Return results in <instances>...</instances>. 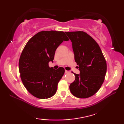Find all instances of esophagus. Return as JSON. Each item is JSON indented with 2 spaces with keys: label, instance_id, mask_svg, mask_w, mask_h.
<instances>
[{
  "label": "esophagus",
  "instance_id": "1",
  "mask_svg": "<svg viewBox=\"0 0 124 124\" xmlns=\"http://www.w3.org/2000/svg\"><path fill=\"white\" fill-rule=\"evenodd\" d=\"M69 71H68V70H65V73H69Z\"/></svg>",
  "mask_w": 124,
  "mask_h": 124
}]
</instances>
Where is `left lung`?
Masks as SVG:
<instances>
[{
    "label": "left lung",
    "mask_w": 124,
    "mask_h": 124,
    "mask_svg": "<svg viewBox=\"0 0 124 124\" xmlns=\"http://www.w3.org/2000/svg\"><path fill=\"white\" fill-rule=\"evenodd\" d=\"M72 42L74 60L79 74L74 73L75 80L69 86L70 92L78 98L94 95L104 82L107 63L99 46L85 32H66Z\"/></svg>",
    "instance_id": "8db88e82"
}]
</instances>
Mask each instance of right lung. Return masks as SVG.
Masks as SVG:
<instances>
[{"instance_id":"add662e5","label":"right lung","mask_w":124,"mask_h":124,"mask_svg":"<svg viewBox=\"0 0 124 124\" xmlns=\"http://www.w3.org/2000/svg\"><path fill=\"white\" fill-rule=\"evenodd\" d=\"M69 39L63 31H42L34 35L26 43L19 60L22 82L31 95L39 99L52 97L65 70L50 68L55 51L63 41Z\"/></svg>"}]
</instances>
